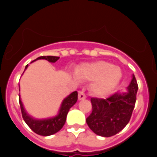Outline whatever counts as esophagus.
<instances>
[{
  "instance_id": "esophagus-1",
  "label": "esophagus",
  "mask_w": 157,
  "mask_h": 157,
  "mask_svg": "<svg viewBox=\"0 0 157 157\" xmlns=\"http://www.w3.org/2000/svg\"><path fill=\"white\" fill-rule=\"evenodd\" d=\"M84 99H86L85 94L83 92H82V91H79V92H78V100H79V101H82V100Z\"/></svg>"
}]
</instances>
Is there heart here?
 <instances>
[{
    "label": "heart",
    "mask_w": 157,
    "mask_h": 157,
    "mask_svg": "<svg viewBox=\"0 0 157 157\" xmlns=\"http://www.w3.org/2000/svg\"><path fill=\"white\" fill-rule=\"evenodd\" d=\"M74 79L93 81L91 90L98 96H106L116 88L122 78V71L119 67L107 61L86 63L76 71Z\"/></svg>",
    "instance_id": "obj_1"
}]
</instances>
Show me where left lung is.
Listing matches in <instances>:
<instances>
[{
    "label": "left lung",
    "mask_w": 157,
    "mask_h": 157,
    "mask_svg": "<svg viewBox=\"0 0 157 157\" xmlns=\"http://www.w3.org/2000/svg\"><path fill=\"white\" fill-rule=\"evenodd\" d=\"M138 89L133 74L126 92L116 93L107 99L91 98L93 111L86 119L89 127L101 137H111L121 131L130 120Z\"/></svg>",
    "instance_id": "8db88e82"
}]
</instances>
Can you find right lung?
I'll use <instances>...</instances> for the list:
<instances>
[{
  "instance_id": "right-lung-1",
  "label": "right lung",
  "mask_w": 157,
  "mask_h": 157,
  "mask_svg": "<svg viewBox=\"0 0 157 157\" xmlns=\"http://www.w3.org/2000/svg\"><path fill=\"white\" fill-rule=\"evenodd\" d=\"M59 59V56H40V57H37V59H34V61H32L31 63L36 61V60H38V59H45L50 63H55ZM27 67H28V64L25 67L24 71L27 70ZM19 90H20L19 84ZM77 100L78 92L75 91V92L69 94L67 97H66L63 100L60 107H59V111H58V113L56 116H52V117L45 118V119H36V118L30 116L27 112V110L25 109L24 105H23L21 98H20V94H19V105H20V109H21L23 120L34 133L41 136L52 135V134H56L59 130H61V128L64 125L65 122H66L67 116L69 110L77 102Z\"/></svg>"
}]
</instances>
